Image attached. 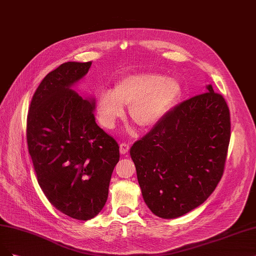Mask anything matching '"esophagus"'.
<instances>
[{
	"mask_svg": "<svg viewBox=\"0 0 256 256\" xmlns=\"http://www.w3.org/2000/svg\"><path fill=\"white\" fill-rule=\"evenodd\" d=\"M129 148H130L129 144H127V143H125V142H122V143H120V152L122 154H126L128 152V150H129Z\"/></svg>",
	"mask_w": 256,
	"mask_h": 256,
	"instance_id": "obj_1",
	"label": "esophagus"
}]
</instances>
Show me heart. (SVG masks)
<instances>
[{
  "label": "heart",
  "mask_w": 256,
  "mask_h": 256,
  "mask_svg": "<svg viewBox=\"0 0 256 256\" xmlns=\"http://www.w3.org/2000/svg\"><path fill=\"white\" fill-rule=\"evenodd\" d=\"M180 84L172 77L156 73H136L122 78L113 89H102L98 100L102 125L116 126L129 106V116L136 124L152 128L160 122L180 96Z\"/></svg>",
  "instance_id": "obj_1"
}]
</instances>
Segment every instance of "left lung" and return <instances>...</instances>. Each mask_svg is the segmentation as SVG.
Masks as SVG:
<instances>
[{"label": "left lung", "mask_w": 256, "mask_h": 256, "mask_svg": "<svg viewBox=\"0 0 256 256\" xmlns=\"http://www.w3.org/2000/svg\"><path fill=\"white\" fill-rule=\"evenodd\" d=\"M181 102L130 148L145 204L172 219L196 208L222 179L231 136L230 111L212 84Z\"/></svg>", "instance_id": "left-lung-1"}]
</instances>
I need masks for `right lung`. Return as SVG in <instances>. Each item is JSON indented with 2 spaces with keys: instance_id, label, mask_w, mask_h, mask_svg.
I'll return each mask as SVG.
<instances>
[{
  "instance_id": "1",
  "label": "right lung",
  "mask_w": 256,
  "mask_h": 256,
  "mask_svg": "<svg viewBox=\"0 0 256 256\" xmlns=\"http://www.w3.org/2000/svg\"><path fill=\"white\" fill-rule=\"evenodd\" d=\"M91 64L70 61L43 78L32 96L26 130L44 195L61 213L78 220L92 219L102 210L120 160L116 140L95 122V98L72 90Z\"/></svg>"
}]
</instances>
